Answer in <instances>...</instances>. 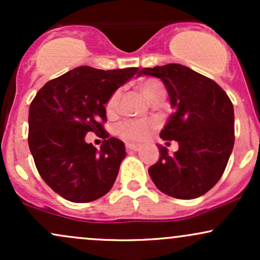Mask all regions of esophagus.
Returning a JSON list of instances; mask_svg holds the SVG:
<instances>
[{
  "label": "esophagus",
  "mask_w": 260,
  "mask_h": 260,
  "mask_svg": "<svg viewBox=\"0 0 260 260\" xmlns=\"http://www.w3.org/2000/svg\"><path fill=\"white\" fill-rule=\"evenodd\" d=\"M126 149H127V150H129V151H139L140 149H142V147H140V145H138V144H131V143H127Z\"/></svg>",
  "instance_id": "obj_1"
}]
</instances>
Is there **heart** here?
I'll return each mask as SVG.
<instances>
[{"mask_svg": "<svg viewBox=\"0 0 260 260\" xmlns=\"http://www.w3.org/2000/svg\"><path fill=\"white\" fill-rule=\"evenodd\" d=\"M139 90L144 95V98L150 103L165 98L166 91L162 83L157 79L148 78L143 79L139 83ZM121 90L113 91L111 96L106 103V112L109 115H115L118 110V103H120ZM155 128V123L150 120H126L118 124L117 133L122 138L129 140V142H142L150 136L151 131Z\"/></svg>", "mask_w": 260, "mask_h": 260, "instance_id": "obj_1", "label": "heart"}]
</instances>
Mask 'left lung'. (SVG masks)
<instances>
[{"instance_id":"8db88e82","label":"left lung","mask_w":260,"mask_h":260,"mask_svg":"<svg viewBox=\"0 0 260 260\" xmlns=\"http://www.w3.org/2000/svg\"><path fill=\"white\" fill-rule=\"evenodd\" d=\"M143 74L165 84L174 113L160 137L178 143L174 155L157 145L160 159L149 175L165 194L198 198L215 186L228 165L235 143L234 105L221 86L186 66L143 68L138 76Z\"/></svg>"}]
</instances>
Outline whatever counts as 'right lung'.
Here are the masks:
<instances>
[{
	"label": "right lung",
	"mask_w": 260,
	"mask_h": 260,
	"mask_svg": "<svg viewBox=\"0 0 260 260\" xmlns=\"http://www.w3.org/2000/svg\"><path fill=\"white\" fill-rule=\"evenodd\" d=\"M138 68L103 71L80 66L47 82L29 107L28 143L41 178L74 203L96 201L111 189L126 156L124 143L104 129L105 105ZM106 139L98 151L85 142Z\"/></svg>",
	"instance_id": "add662e5"
}]
</instances>
